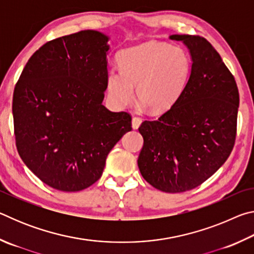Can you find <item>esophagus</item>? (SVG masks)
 Instances as JSON below:
<instances>
[{
    "label": "esophagus",
    "instance_id": "34e87169",
    "mask_svg": "<svg viewBox=\"0 0 254 254\" xmlns=\"http://www.w3.org/2000/svg\"><path fill=\"white\" fill-rule=\"evenodd\" d=\"M141 123H142V120H141L140 118L134 117V118L132 119V127L134 128V130H136V128H139V127L141 126Z\"/></svg>",
    "mask_w": 254,
    "mask_h": 254
}]
</instances>
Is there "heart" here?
<instances>
[{
	"instance_id": "heart-1",
	"label": "heart",
	"mask_w": 254,
	"mask_h": 254,
	"mask_svg": "<svg viewBox=\"0 0 254 254\" xmlns=\"http://www.w3.org/2000/svg\"><path fill=\"white\" fill-rule=\"evenodd\" d=\"M120 72L106 77L107 93L118 106L131 104L136 87L139 102L151 114L169 111L188 84L191 64L182 47L149 41L119 55Z\"/></svg>"
}]
</instances>
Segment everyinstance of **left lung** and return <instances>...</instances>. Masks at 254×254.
<instances>
[{
	"label": "left lung",
	"mask_w": 254,
	"mask_h": 254,
	"mask_svg": "<svg viewBox=\"0 0 254 254\" xmlns=\"http://www.w3.org/2000/svg\"><path fill=\"white\" fill-rule=\"evenodd\" d=\"M189 49L191 69L178 101L139 127L140 173L159 190L183 192L203 184L233 150L239 89L220 54L203 37L173 34Z\"/></svg>",
	"instance_id": "1"
}]
</instances>
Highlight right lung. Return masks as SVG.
<instances>
[{
    "mask_svg": "<svg viewBox=\"0 0 254 254\" xmlns=\"http://www.w3.org/2000/svg\"><path fill=\"white\" fill-rule=\"evenodd\" d=\"M109 37L84 30L48 41L28 60L12 103L15 144L41 182L78 191L101 178L106 157L131 131V115L102 104Z\"/></svg>",
    "mask_w": 254,
    "mask_h": 254,
    "instance_id": "right-lung-1",
    "label": "right lung"
}]
</instances>
